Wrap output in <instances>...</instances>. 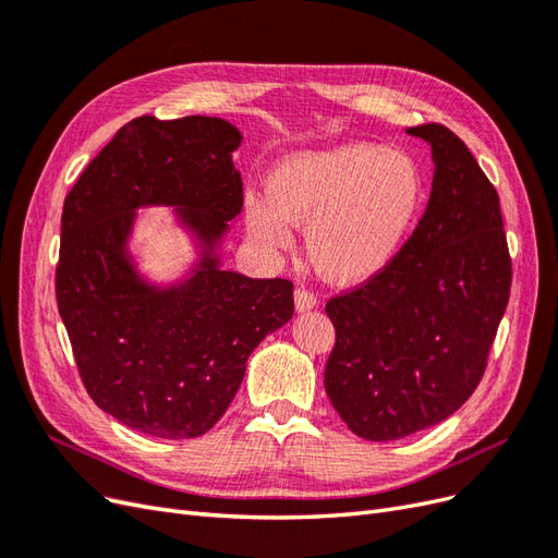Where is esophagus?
<instances>
[{"label": "esophagus", "instance_id": "esophagus-1", "mask_svg": "<svg viewBox=\"0 0 558 558\" xmlns=\"http://www.w3.org/2000/svg\"><path fill=\"white\" fill-rule=\"evenodd\" d=\"M293 300H295V312H298V314L312 312V310L316 307V298H314V293H310V291H305V289H298V291H295V295H293Z\"/></svg>", "mask_w": 558, "mask_h": 558}]
</instances>
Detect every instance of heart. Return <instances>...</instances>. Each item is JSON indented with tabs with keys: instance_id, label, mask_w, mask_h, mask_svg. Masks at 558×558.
<instances>
[{
	"instance_id": "obj_1",
	"label": "heart",
	"mask_w": 558,
	"mask_h": 558,
	"mask_svg": "<svg viewBox=\"0 0 558 558\" xmlns=\"http://www.w3.org/2000/svg\"><path fill=\"white\" fill-rule=\"evenodd\" d=\"M267 197H244V223L267 251H286L291 226L305 228L316 272L337 286H361L398 258L424 207V174L412 156L351 142L305 150L267 174Z\"/></svg>"
}]
</instances>
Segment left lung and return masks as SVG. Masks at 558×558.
Here are the masks:
<instances>
[{
	"instance_id": "1",
	"label": "left lung",
	"mask_w": 558,
	"mask_h": 558,
	"mask_svg": "<svg viewBox=\"0 0 558 558\" xmlns=\"http://www.w3.org/2000/svg\"><path fill=\"white\" fill-rule=\"evenodd\" d=\"M404 132L430 146L426 211L386 272L326 305V393L373 442L442 424L472 396L512 283L498 193L468 146L440 123Z\"/></svg>"
}]
</instances>
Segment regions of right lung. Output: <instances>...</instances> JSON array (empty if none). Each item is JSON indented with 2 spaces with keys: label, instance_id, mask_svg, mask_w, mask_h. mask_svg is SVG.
Listing matches in <instances>:
<instances>
[{
  "label": "right lung",
  "instance_id": "1",
  "mask_svg": "<svg viewBox=\"0 0 558 558\" xmlns=\"http://www.w3.org/2000/svg\"><path fill=\"white\" fill-rule=\"evenodd\" d=\"M223 118L140 116L99 150L64 199L56 295L86 391L123 426L162 440L205 435L248 356L293 316V283L223 267L242 211ZM165 206L194 258L174 280L146 276L131 240L138 211Z\"/></svg>",
  "mask_w": 558,
  "mask_h": 558
}]
</instances>
